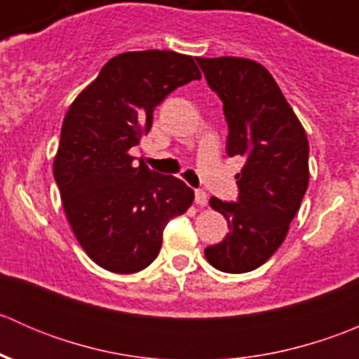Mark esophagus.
Returning a JSON list of instances; mask_svg holds the SVG:
<instances>
[{
    "instance_id": "34e87169",
    "label": "esophagus",
    "mask_w": 359,
    "mask_h": 359,
    "mask_svg": "<svg viewBox=\"0 0 359 359\" xmlns=\"http://www.w3.org/2000/svg\"><path fill=\"white\" fill-rule=\"evenodd\" d=\"M194 203L200 206H205L206 203H208V196H206L205 191H201V189L194 191Z\"/></svg>"
}]
</instances>
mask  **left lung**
<instances>
[{
    "instance_id": "8db88e82",
    "label": "left lung",
    "mask_w": 359,
    "mask_h": 359,
    "mask_svg": "<svg viewBox=\"0 0 359 359\" xmlns=\"http://www.w3.org/2000/svg\"><path fill=\"white\" fill-rule=\"evenodd\" d=\"M196 60L224 104L227 154L245 158L236 175L238 201L210 200L226 217L229 233L206 248L205 257L222 273H248L287 238L309 184V142L266 67L241 57Z\"/></svg>"
}]
</instances>
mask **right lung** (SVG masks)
Listing matches in <instances>:
<instances>
[{
	"mask_svg": "<svg viewBox=\"0 0 359 359\" xmlns=\"http://www.w3.org/2000/svg\"><path fill=\"white\" fill-rule=\"evenodd\" d=\"M201 72L193 57L170 50L112 57L69 107L53 177L76 240L86 255L118 274L139 273L158 257L170 219L193 205L180 179L128 151L153 126L154 107Z\"/></svg>",
	"mask_w": 359,
	"mask_h": 359,
	"instance_id": "right-lung-1",
	"label": "right lung"
}]
</instances>
